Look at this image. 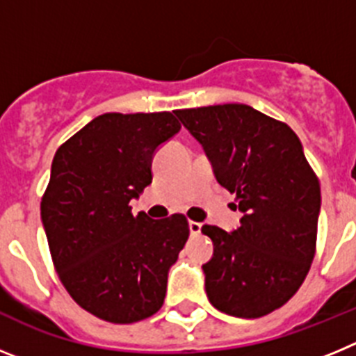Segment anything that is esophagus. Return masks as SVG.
I'll use <instances>...</instances> for the list:
<instances>
[{"instance_id": "esophagus-1", "label": "esophagus", "mask_w": 356, "mask_h": 356, "mask_svg": "<svg viewBox=\"0 0 356 356\" xmlns=\"http://www.w3.org/2000/svg\"><path fill=\"white\" fill-rule=\"evenodd\" d=\"M188 229H191V235H197L201 232V225L196 221H188Z\"/></svg>"}]
</instances>
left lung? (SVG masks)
Masks as SVG:
<instances>
[{
    "label": "left lung",
    "instance_id": "left-lung-1",
    "mask_svg": "<svg viewBox=\"0 0 356 356\" xmlns=\"http://www.w3.org/2000/svg\"><path fill=\"white\" fill-rule=\"evenodd\" d=\"M176 115L203 146L216 180L235 194L241 226L203 225L213 254L203 264L210 303L257 319L284 307L316 254L321 187L298 135L250 105L200 106Z\"/></svg>",
    "mask_w": 356,
    "mask_h": 356
}]
</instances>
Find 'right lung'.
<instances>
[{
	"label": "right lung",
	"instance_id": "right-lung-1",
	"mask_svg": "<svg viewBox=\"0 0 356 356\" xmlns=\"http://www.w3.org/2000/svg\"><path fill=\"white\" fill-rule=\"evenodd\" d=\"M171 112L103 114L55 153L40 217L65 291L83 310L130 325L160 310L168 275L188 238L181 213H131L151 160L180 131Z\"/></svg>",
	"mask_w": 356,
	"mask_h": 356
}]
</instances>
